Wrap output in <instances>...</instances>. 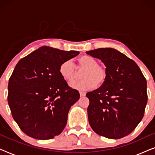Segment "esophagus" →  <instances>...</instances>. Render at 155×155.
<instances>
[{
	"mask_svg": "<svg viewBox=\"0 0 155 155\" xmlns=\"http://www.w3.org/2000/svg\"><path fill=\"white\" fill-rule=\"evenodd\" d=\"M85 92H80V97H84L85 96Z\"/></svg>",
	"mask_w": 155,
	"mask_h": 155,
	"instance_id": "obj_1",
	"label": "esophagus"
}]
</instances>
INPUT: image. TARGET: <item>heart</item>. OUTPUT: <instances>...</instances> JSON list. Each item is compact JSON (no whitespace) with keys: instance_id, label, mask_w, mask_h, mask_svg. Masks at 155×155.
I'll return each mask as SVG.
<instances>
[{"instance_id":"b5f03b06","label":"heart","mask_w":155,"mask_h":155,"mask_svg":"<svg viewBox=\"0 0 155 155\" xmlns=\"http://www.w3.org/2000/svg\"><path fill=\"white\" fill-rule=\"evenodd\" d=\"M78 69H84L81 78L82 80L71 83L72 88L78 90H87L95 86H101L104 83L108 77L107 67L99 64L94 57L84 55L78 60ZM59 72L63 79L67 82H73L78 75V71L73 61L68 59L63 61L59 68Z\"/></svg>"}]
</instances>
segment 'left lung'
<instances>
[{"instance_id": "left-lung-1", "label": "left lung", "mask_w": 155, "mask_h": 155, "mask_svg": "<svg viewBox=\"0 0 155 155\" xmlns=\"http://www.w3.org/2000/svg\"><path fill=\"white\" fill-rule=\"evenodd\" d=\"M108 71L106 82L89 92L88 120L97 134L119 139L132 133L143 119L147 102V81L134 61L112 48L87 51Z\"/></svg>"}]
</instances>
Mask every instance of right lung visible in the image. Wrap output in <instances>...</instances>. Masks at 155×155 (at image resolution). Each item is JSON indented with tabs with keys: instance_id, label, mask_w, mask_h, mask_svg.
<instances>
[{
	"instance_id": "obj_1",
	"label": "right lung",
	"mask_w": 155,
	"mask_h": 155,
	"mask_svg": "<svg viewBox=\"0 0 155 155\" xmlns=\"http://www.w3.org/2000/svg\"><path fill=\"white\" fill-rule=\"evenodd\" d=\"M79 54L41 46L16 65L8 82V102L14 120L27 135L48 140L62 133L80 94L68 86L59 68Z\"/></svg>"
}]
</instances>
